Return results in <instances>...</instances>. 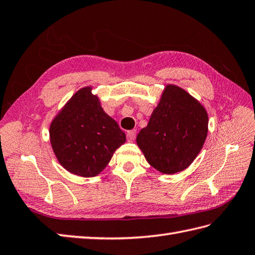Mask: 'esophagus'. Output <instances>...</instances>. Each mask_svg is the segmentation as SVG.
<instances>
[{"label":"esophagus","instance_id":"obj_1","mask_svg":"<svg viewBox=\"0 0 255 255\" xmlns=\"http://www.w3.org/2000/svg\"><path fill=\"white\" fill-rule=\"evenodd\" d=\"M127 136L128 140H133L136 136V129H129V131L127 132Z\"/></svg>","mask_w":255,"mask_h":255}]
</instances>
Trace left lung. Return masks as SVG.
Instances as JSON below:
<instances>
[{
	"instance_id": "left-lung-1",
	"label": "left lung",
	"mask_w": 255,
	"mask_h": 255,
	"mask_svg": "<svg viewBox=\"0 0 255 255\" xmlns=\"http://www.w3.org/2000/svg\"><path fill=\"white\" fill-rule=\"evenodd\" d=\"M208 132L204 107L184 89L167 85L136 143L151 167L173 174L188 168L199 155Z\"/></svg>"
}]
</instances>
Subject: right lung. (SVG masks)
I'll use <instances>...</instances> for the list:
<instances>
[{
	"label": "right lung",
	"instance_id": "obj_1",
	"mask_svg": "<svg viewBox=\"0 0 255 255\" xmlns=\"http://www.w3.org/2000/svg\"><path fill=\"white\" fill-rule=\"evenodd\" d=\"M49 133L59 162L69 172L84 178L103 171L113 152L127 140L89 86L72 96L51 122Z\"/></svg>",
	"mask_w": 255,
	"mask_h": 255
}]
</instances>
